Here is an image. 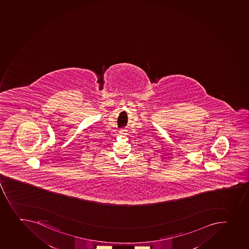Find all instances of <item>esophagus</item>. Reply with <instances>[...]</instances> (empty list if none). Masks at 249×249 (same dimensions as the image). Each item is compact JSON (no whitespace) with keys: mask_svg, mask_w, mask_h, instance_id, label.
<instances>
[{"mask_svg":"<svg viewBox=\"0 0 249 249\" xmlns=\"http://www.w3.org/2000/svg\"><path fill=\"white\" fill-rule=\"evenodd\" d=\"M120 134L122 136H125L127 135V130L126 129H124V128H121V130H120Z\"/></svg>","mask_w":249,"mask_h":249,"instance_id":"obj_1","label":"esophagus"}]
</instances>
